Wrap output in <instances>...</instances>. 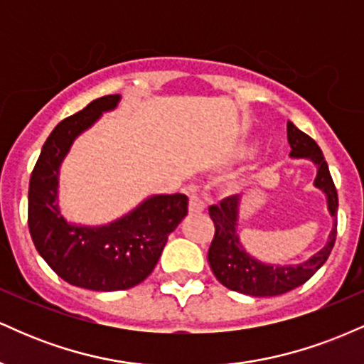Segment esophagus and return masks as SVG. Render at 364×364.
Masks as SVG:
<instances>
[{"mask_svg":"<svg viewBox=\"0 0 364 364\" xmlns=\"http://www.w3.org/2000/svg\"><path fill=\"white\" fill-rule=\"evenodd\" d=\"M188 196H190V205H188V210H190V214H200V212L205 210V202L200 198V195L196 193L193 188H190V191H188Z\"/></svg>","mask_w":364,"mask_h":364,"instance_id":"1","label":"esophagus"}]
</instances>
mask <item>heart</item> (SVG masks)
Wrapping results in <instances>:
<instances>
[{"label": "heart", "instance_id": "obj_1", "mask_svg": "<svg viewBox=\"0 0 364 364\" xmlns=\"http://www.w3.org/2000/svg\"><path fill=\"white\" fill-rule=\"evenodd\" d=\"M255 149H257V145H253V144H252V145H250V144L240 145V149H237V157H240V159H246V157L253 156Z\"/></svg>", "mask_w": 364, "mask_h": 364}]
</instances>
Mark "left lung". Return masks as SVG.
<instances>
[{
  "label": "left lung",
  "instance_id": "obj_1",
  "mask_svg": "<svg viewBox=\"0 0 364 364\" xmlns=\"http://www.w3.org/2000/svg\"><path fill=\"white\" fill-rule=\"evenodd\" d=\"M287 141L291 145L289 156L292 159H308L315 164L316 176L313 186L325 195L327 210L333 219L327 243L321 246L318 252L313 253L308 260L301 263L262 262L246 252L245 245L241 243V237L237 235L241 196H228L220 202V205H212L208 208L215 224V236L208 248L207 257L212 272L217 281L228 289L255 296V298L279 296L301 286L327 262L333 243H336L339 198H337V190L333 186L332 176H330L327 161L316 141L292 123H287Z\"/></svg>",
  "mask_w": 364,
  "mask_h": 364
}]
</instances>
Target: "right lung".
I'll return each mask as SVG.
<instances>
[{
  "label": "right lung",
  "mask_w": 364,
  "mask_h": 364,
  "mask_svg": "<svg viewBox=\"0 0 364 364\" xmlns=\"http://www.w3.org/2000/svg\"><path fill=\"white\" fill-rule=\"evenodd\" d=\"M119 101V94L104 95L63 119L46 140L28 183V231L36 250L63 281L90 291L129 289L145 281L188 214L183 193L149 195L124 215L99 225L72 223L61 212L63 161L73 141Z\"/></svg>",
  "instance_id": "add662e5"
}]
</instances>
